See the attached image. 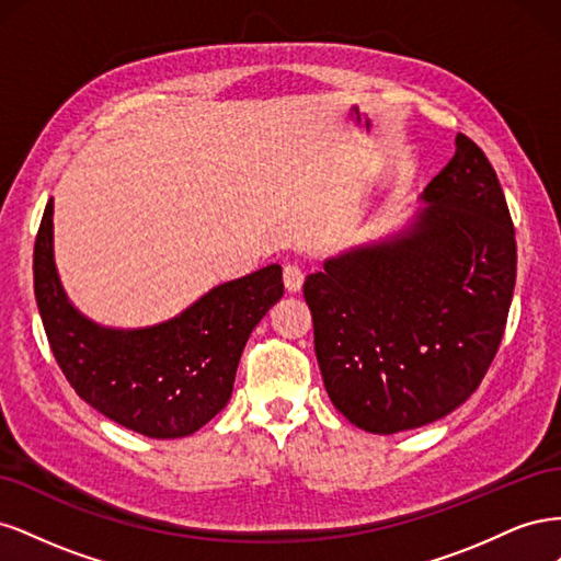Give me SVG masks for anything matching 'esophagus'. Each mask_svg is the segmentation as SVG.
Instances as JSON below:
<instances>
[{
    "instance_id": "34e87169",
    "label": "esophagus",
    "mask_w": 561,
    "mask_h": 561,
    "mask_svg": "<svg viewBox=\"0 0 561 561\" xmlns=\"http://www.w3.org/2000/svg\"><path fill=\"white\" fill-rule=\"evenodd\" d=\"M283 283L290 293H297L301 290L304 285V271L297 266V264H285L283 266Z\"/></svg>"
}]
</instances>
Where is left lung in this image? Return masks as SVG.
<instances>
[{
  "mask_svg": "<svg viewBox=\"0 0 561 561\" xmlns=\"http://www.w3.org/2000/svg\"><path fill=\"white\" fill-rule=\"evenodd\" d=\"M421 201L410 227L342 252L304 283L328 396L377 435L426 426L474 393L515 290L511 210L463 133Z\"/></svg>",
  "mask_w": 561,
  "mask_h": 561,
  "instance_id": "left-lung-1",
  "label": "left lung"
}]
</instances>
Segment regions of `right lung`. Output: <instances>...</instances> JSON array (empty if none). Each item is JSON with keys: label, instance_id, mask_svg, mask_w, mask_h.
Returning <instances> with one entry per match:
<instances>
[{"label": "right lung", "instance_id": "obj_1", "mask_svg": "<svg viewBox=\"0 0 561 561\" xmlns=\"http://www.w3.org/2000/svg\"><path fill=\"white\" fill-rule=\"evenodd\" d=\"M35 297L50 351L77 396L135 433L175 439L225 410L254 325L283 297V268L213 287L180 316L114 330L79 313L54 262V198L35 241Z\"/></svg>", "mask_w": 561, "mask_h": 561}]
</instances>
